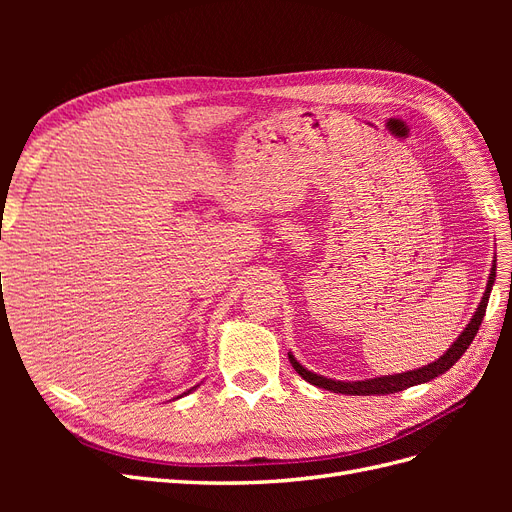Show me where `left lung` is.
I'll use <instances>...</instances> for the list:
<instances>
[{"label": "left lung", "mask_w": 512, "mask_h": 512, "mask_svg": "<svg viewBox=\"0 0 512 512\" xmlns=\"http://www.w3.org/2000/svg\"><path fill=\"white\" fill-rule=\"evenodd\" d=\"M495 262H498V260H495V256H493L491 271H489V277H487V286H485V292H483V299H480L474 316L470 318V322L466 324V329H463L461 335L455 339V342L446 348V352L440 356L438 361L427 363V365L418 367V369L404 371V374H393V376L389 374V376H378V378H367V380H333V378L316 374V371H309L305 365H301L297 361V356H294L292 352H288V359H290L294 371H297V374L305 382L318 386V389H327V391L342 393V395H389V393H399V391H404V389H410V386L425 384V382H429L433 378L442 376L444 371L451 369L461 359V354L468 350V346L472 344V339L478 333L480 322H483V318H485L489 294H491V288L495 284Z\"/></svg>", "instance_id": "8db88e82"}]
</instances>
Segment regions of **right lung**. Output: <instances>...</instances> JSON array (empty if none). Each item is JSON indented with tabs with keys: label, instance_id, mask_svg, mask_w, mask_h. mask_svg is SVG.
Instances as JSON below:
<instances>
[{
	"label": "right lung",
	"instance_id": "add662e5",
	"mask_svg": "<svg viewBox=\"0 0 512 512\" xmlns=\"http://www.w3.org/2000/svg\"><path fill=\"white\" fill-rule=\"evenodd\" d=\"M198 386H200V384H196V386H192V389H190V391H185V393H181V395H179V397H183V395H190V393H192V391H196V389H198ZM179 397H175V399H179Z\"/></svg>",
	"mask_w": 512,
	"mask_h": 512
}]
</instances>
